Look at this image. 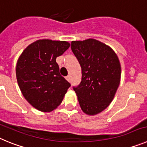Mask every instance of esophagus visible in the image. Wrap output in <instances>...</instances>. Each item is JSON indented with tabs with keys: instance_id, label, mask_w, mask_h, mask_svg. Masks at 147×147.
I'll use <instances>...</instances> for the list:
<instances>
[{
	"instance_id": "obj_1",
	"label": "esophagus",
	"mask_w": 147,
	"mask_h": 147,
	"mask_svg": "<svg viewBox=\"0 0 147 147\" xmlns=\"http://www.w3.org/2000/svg\"><path fill=\"white\" fill-rule=\"evenodd\" d=\"M65 79H66V80H67V81H70V80H71V76H67L65 77Z\"/></svg>"
}]
</instances>
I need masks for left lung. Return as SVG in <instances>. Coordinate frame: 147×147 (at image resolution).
<instances>
[{
    "label": "left lung",
    "instance_id": "obj_1",
    "mask_svg": "<svg viewBox=\"0 0 147 147\" xmlns=\"http://www.w3.org/2000/svg\"><path fill=\"white\" fill-rule=\"evenodd\" d=\"M71 50L82 67V82L74 88L85 114L100 113L112 102L120 85L121 68L117 54L95 39L72 41Z\"/></svg>",
    "mask_w": 147,
    "mask_h": 147
}]
</instances>
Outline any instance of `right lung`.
I'll list each match as a JSON object with an SVG mask.
<instances>
[{
    "instance_id": "1",
    "label": "right lung",
    "mask_w": 147,
    "mask_h": 147,
    "mask_svg": "<svg viewBox=\"0 0 147 147\" xmlns=\"http://www.w3.org/2000/svg\"><path fill=\"white\" fill-rule=\"evenodd\" d=\"M69 47L66 41L38 40L28 45L18 58L16 77L20 91L40 111L51 112L57 108L71 86L60 75L56 62Z\"/></svg>"
}]
</instances>
